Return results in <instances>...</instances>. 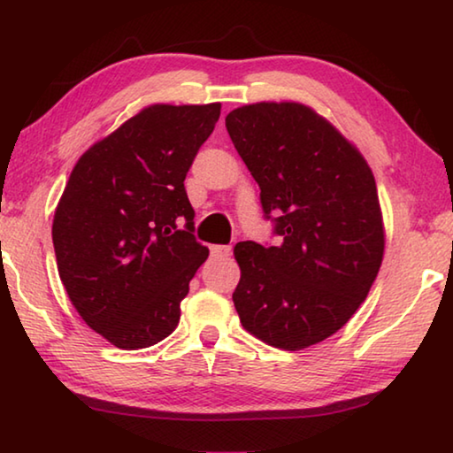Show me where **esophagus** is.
Returning a JSON list of instances; mask_svg holds the SVG:
<instances>
[{
    "instance_id": "34e87169",
    "label": "esophagus",
    "mask_w": 453,
    "mask_h": 453,
    "mask_svg": "<svg viewBox=\"0 0 453 453\" xmlns=\"http://www.w3.org/2000/svg\"><path fill=\"white\" fill-rule=\"evenodd\" d=\"M231 255V247L228 245H211V257H228Z\"/></svg>"
}]
</instances>
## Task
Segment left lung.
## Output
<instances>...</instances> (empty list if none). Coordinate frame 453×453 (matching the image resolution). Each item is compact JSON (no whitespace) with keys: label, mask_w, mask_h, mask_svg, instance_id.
Listing matches in <instances>:
<instances>
[{"label":"left lung","mask_w":453,"mask_h":453,"mask_svg":"<svg viewBox=\"0 0 453 453\" xmlns=\"http://www.w3.org/2000/svg\"><path fill=\"white\" fill-rule=\"evenodd\" d=\"M226 130L280 237L234 247L241 323L286 351L320 343L353 317L382 265L372 169L331 122L296 102L233 110Z\"/></svg>","instance_id":"8db88e82"}]
</instances>
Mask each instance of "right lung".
Masks as SVG:
<instances>
[{"instance_id":"obj_1","label":"right lung","mask_w":453,"mask_h":453,"mask_svg":"<svg viewBox=\"0 0 453 453\" xmlns=\"http://www.w3.org/2000/svg\"><path fill=\"white\" fill-rule=\"evenodd\" d=\"M220 104L141 110L85 150L52 220L57 267L80 317L120 349L172 335L208 257L183 180Z\"/></svg>"}]
</instances>
